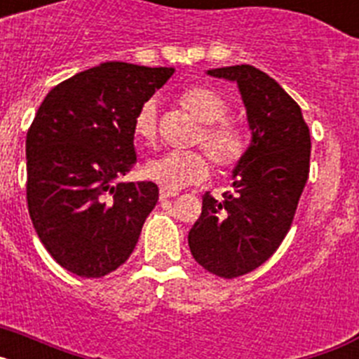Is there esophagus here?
I'll list each match as a JSON object with an SVG mask.
<instances>
[{
  "label": "esophagus",
  "mask_w": 359,
  "mask_h": 359,
  "mask_svg": "<svg viewBox=\"0 0 359 359\" xmlns=\"http://www.w3.org/2000/svg\"><path fill=\"white\" fill-rule=\"evenodd\" d=\"M174 196H177V192H174V190L160 189V199H170L174 198Z\"/></svg>",
  "instance_id": "obj_1"
}]
</instances>
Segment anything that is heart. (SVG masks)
I'll return each mask as SVG.
<instances>
[{"label": "heart", "instance_id": "heart-1", "mask_svg": "<svg viewBox=\"0 0 359 359\" xmlns=\"http://www.w3.org/2000/svg\"><path fill=\"white\" fill-rule=\"evenodd\" d=\"M180 104L196 122L201 123L194 138L203 151H169L152 158L144 165L145 177L156 182L163 189H183L205 182L210 176L212 163L221 170L239 167L248 156L250 136L239 123L224 120L228 116V102L207 86H190L180 93ZM133 133L142 144H152L158 135V102L149 98L138 107L133 122Z\"/></svg>", "mask_w": 359, "mask_h": 359}]
</instances>
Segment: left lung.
Returning <instances> with one entry per match:
<instances>
[{
  "mask_svg": "<svg viewBox=\"0 0 359 359\" xmlns=\"http://www.w3.org/2000/svg\"><path fill=\"white\" fill-rule=\"evenodd\" d=\"M208 75L237 82L252 145L233 170V190L221 199L203 194L189 246L207 271L236 278L264 264L287 236L309 177L311 135L300 106L261 69L226 66Z\"/></svg>",
  "mask_w": 359,
  "mask_h": 359,
  "instance_id": "1",
  "label": "left lung"
}]
</instances>
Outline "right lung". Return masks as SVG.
Returning a JSON list of instances; mask_svg holds the SVG:
<instances>
[{"label":"right lung","mask_w":359,"mask_h":359,"mask_svg":"<svg viewBox=\"0 0 359 359\" xmlns=\"http://www.w3.org/2000/svg\"><path fill=\"white\" fill-rule=\"evenodd\" d=\"M174 68L104 62L52 88L27 133V203L65 269L100 278L128 261L158 203L152 182L118 183L136 163L138 107Z\"/></svg>","instance_id":"add662e5"}]
</instances>
